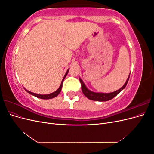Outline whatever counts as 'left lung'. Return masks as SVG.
Wrapping results in <instances>:
<instances>
[{"label": "left lung", "mask_w": 154, "mask_h": 154, "mask_svg": "<svg viewBox=\"0 0 154 154\" xmlns=\"http://www.w3.org/2000/svg\"><path fill=\"white\" fill-rule=\"evenodd\" d=\"M129 78H130V76H128L127 82H125L124 85L122 88H119V89L118 91H116L113 92H111V93H97V92H92V91L88 90V88L85 87L84 83L83 82V81L81 80L80 78V81L81 85H82V92L83 93V94H84L87 97V98H88L89 100H94V101H109V100H110L112 98H114L116 96H117L121 91H122L123 89H124L125 87L127 84L128 81L129 80Z\"/></svg>", "instance_id": "obj_1"}]
</instances>
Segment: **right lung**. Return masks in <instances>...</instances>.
<instances>
[{"label": "right lung", "instance_id": "1", "mask_svg": "<svg viewBox=\"0 0 154 154\" xmlns=\"http://www.w3.org/2000/svg\"><path fill=\"white\" fill-rule=\"evenodd\" d=\"M68 72H69V69H68L67 71V72H66V74H65V76H64V77H63V78L62 81L61 85H60V87L58 88V90H57V91H56L55 92H53V93H51V94H49L41 95V94H35V93L31 92H30V91H27V90H26V91L27 92H28L29 94H31V95H33L34 96H36V97H39V98H41V99H44V100H48V99H51V98H53V97H56V96H58V95L60 94V91H61V90H62V83H63V80H64V79H65V78H66V76H67V74Z\"/></svg>", "mask_w": 154, "mask_h": 154}]
</instances>
